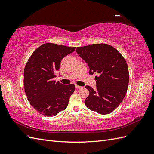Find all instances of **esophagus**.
<instances>
[{"label": "esophagus", "instance_id": "34e87169", "mask_svg": "<svg viewBox=\"0 0 154 154\" xmlns=\"http://www.w3.org/2000/svg\"><path fill=\"white\" fill-rule=\"evenodd\" d=\"M75 87H76V88H77V89H79V88H82L81 86H79V85H75Z\"/></svg>", "mask_w": 154, "mask_h": 154}]
</instances>
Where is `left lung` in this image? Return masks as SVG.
Segmentation results:
<instances>
[{"label": "left lung", "instance_id": "left-lung-1", "mask_svg": "<svg viewBox=\"0 0 154 154\" xmlns=\"http://www.w3.org/2000/svg\"><path fill=\"white\" fill-rule=\"evenodd\" d=\"M76 53L88 63L95 77L96 89L85 88L89 95L85 100L88 109L100 114H108L122 103L127 91L129 72L125 59L112 46L94 44L76 48Z\"/></svg>", "mask_w": 154, "mask_h": 154}]
</instances>
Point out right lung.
<instances>
[{
	"label": "right lung",
	"instance_id": "right-lung-1",
	"mask_svg": "<svg viewBox=\"0 0 154 154\" xmlns=\"http://www.w3.org/2000/svg\"><path fill=\"white\" fill-rule=\"evenodd\" d=\"M75 47L46 43L31 55L24 71L26 94L33 108L45 116H54L66 110L75 91L74 84L63 85L53 80L62 60Z\"/></svg>",
	"mask_w": 154,
	"mask_h": 154
}]
</instances>
